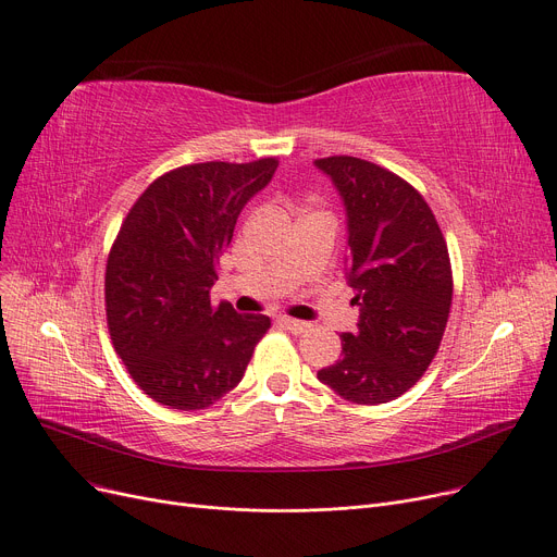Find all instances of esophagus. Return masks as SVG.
Returning <instances> with one entry per match:
<instances>
[{
	"mask_svg": "<svg viewBox=\"0 0 557 557\" xmlns=\"http://www.w3.org/2000/svg\"><path fill=\"white\" fill-rule=\"evenodd\" d=\"M277 323L284 327V330H288V332H294V334H305V332H309V327H311V323H305V320H296V318H286V315H282Z\"/></svg>",
	"mask_w": 557,
	"mask_h": 557,
	"instance_id": "obj_1",
	"label": "esophagus"
}]
</instances>
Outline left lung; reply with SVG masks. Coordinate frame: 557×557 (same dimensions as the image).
I'll list each match as a JSON object with an SVG mask.
<instances>
[{
	"mask_svg": "<svg viewBox=\"0 0 557 557\" xmlns=\"http://www.w3.org/2000/svg\"><path fill=\"white\" fill-rule=\"evenodd\" d=\"M334 183L347 216L345 275L359 307L343 357L318 379L355 404H386L418 384L441 347L451 307V263L418 189L361 158L313 162Z\"/></svg>",
	"mask_w": 557,
	"mask_h": 557,
	"instance_id": "8db88e82",
	"label": "left lung"
}]
</instances>
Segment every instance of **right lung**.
I'll return each instance as SVG.
<instances>
[{"instance_id":"1","label":"right lung","mask_w":557,"mask_h":557,"mask_svg":"<svg viewBox=\"0 0 557 557\" xmlns=\"http://www.w3.org/2000/svg\"><path fill=\"white\" fill-rule=\"evenodd\" d=\"M275 158L173 169L135 200L106 267L114 352L151 399L198 411L237 386L271 327L261 313L212 307L214 267L246 202L267 187Z\"/></svg>"}]
</instances>
